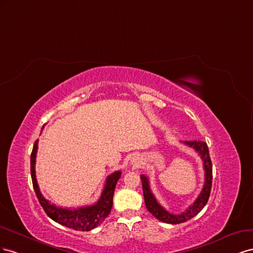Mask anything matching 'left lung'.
<instances>
[{
  "instance_id": "8db88e82",
  "label": "left lung",
  "mask_w": 253,
  "mask_h": 253,
  "mask_svg": "<svg viewBox=\"0 0 253 253\" xmlns=\"http://www.w3.org/2000/svg\"><path fill=\"white\" fill-rule=\"evenodd\" d=\"M183 143L185 145L196 150L199 154L201 160H203L205 169V184L196 200H195L191 206H189V208L185 209L181 214H171L165 210V209L158 203L156 197L154 196V194L151 193L148 178L145 175H141L144 200H145V206L148 212L153 214L159 220L167 223H172V225H177V223H181L189 220L203 210L208 203L209 197H210L212 186V162L210 154H209L207 143L203 141H184Z\"/></svg>"
}]
</instances>
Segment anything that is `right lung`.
<instances>
[{
  "mask_svg": "<svg viewBox=\"0 0 253 253\" xmlns=\"http://www.w3.org/2000/svg\"><path fill=\"white\" fill-rule=\"evenodd\" d=\"M37 149L38 140L35 142L31 155V174L33 180V186L41 207L47 214L48 217L52 218L54 221L60 223L62 226H66L68 228L78 231H90L99 226L100 223L105 220L107 216L109 215L112 209L114 189L122 175L121 170L114 171L111 175L107 177L102 195H100L97 203H95L94 205L81 207L76 209L59 208L55 206L54 204H50L47 199L43 197V195L40 192L35 171Z\"/></svg>",
  "mask_w": 253,
  "mask_h": 253,
  "instance_id": "1",
  "label": "right lung"
}]
</instances>
